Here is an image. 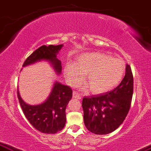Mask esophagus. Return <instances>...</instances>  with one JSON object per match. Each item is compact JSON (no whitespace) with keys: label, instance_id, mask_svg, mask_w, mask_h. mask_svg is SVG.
Listing matches in <instances>:
<instances>
[{"label":"esophagus","instance_id":"1","mask_svg":"<svg viewBox=\"0 0 151 151\" xmlns=\"http://www.w3.org/2000/svg\"><path fill=\"white\" fill-rule=\"evenodd\" d=\"M73 98H75V99H77V100H81V95L79 94V93H76L75 91H74V92H73Z\"/></svg>","mask_w":151,"mask_h":151}]
</instances>
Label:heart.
<instances>
[{
  "label": "heart",
  "mask_w": 151,
  "mask_h": 151,
  "mask_svg": "<svg viewBox=\"0 0 151 151\" xmlns=\"http://www.w3.org/2000/svg\"><path fill=\"white\" fill-rule=\"evenodd\" d=\"M125 73V64L120 59L101 52L86 53L78 56L74 65L67 64L64 75L72 86H77L83 80L91 93L104 94L121 83Z\"/></svg>",
  "instance_id": "1"
}]
</instances>
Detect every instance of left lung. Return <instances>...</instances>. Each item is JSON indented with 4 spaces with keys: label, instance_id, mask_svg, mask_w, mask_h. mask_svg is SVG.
Here are the masks:
<instances>
[{
    "label": "left lung",
    "instance_id": "obj_1",
    "mask_svg": "<svg viewBox=\"0 0 151 151\" xmlns=\"http://www.w3.org/2000/svg\"><path fill=\"white\" fill-rule=\"evenodd\" d=\"M132 94L133 75L127 64L125 77L117 87L104 94L83 98L82 107L86 128L95 134L114 132L128 114Z\"/></svg>",
    "mask_w": 151,
    "mask_h": 151
}]
</instances>
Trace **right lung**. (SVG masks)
<instances>
[{
    "instance_id": "right-lung-1",
    "label": "right lung",
    "mask_w": 151,
    "mask_h": 151,
    "mask_svg": "<svg viewBox=\"0 0 151 151\" xmlns=\"http://www.w3.org/2000/svg\"><path fill=\"white\" fill-rule=\"evenodd\" d=\"M63 47V45H42L26 58L23 67L47 60L56 74H60L61 62L57 58V54ZM17 96L25 116L36 129L45 134H56L62 130L66 122V106L72 98L71 88L55 81L47 100L35 105L26 104L21 98L19 89Z\"/></svg>"
}]
</instances>
